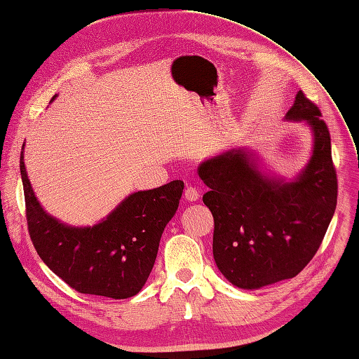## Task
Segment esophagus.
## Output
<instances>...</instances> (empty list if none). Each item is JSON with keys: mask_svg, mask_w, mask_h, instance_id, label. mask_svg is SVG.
Segmentation results:
<instances>
[{"mask_svg": "<svg viewBox=\"0 0 359 359\" xmlns=\"http://www.w3.org/2000/svg\"><path fill=\"white\" fill-rule=\"evenodd\" d=\"M184 198L187 201H190V203H194V201H196L199 198V191L195 187H187L184 191Z\"/></svg>", "mask_w": 359, "mask_h": 359, "instance_id": "1", "label": "esophagus"}]
</instances>
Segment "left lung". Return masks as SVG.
<instances>
[{"instance_id":"1","label":"left lung","mask_w":359,"mask_h":359,"mask_svg":"<svg viewBox=\"0 0 359 359\" xmlns=\"http://www.w3.org/2000/svg\"><path fill=\"white\" fill-rule=\"evenodd\" d=\"M285 118L304 123L313 137L311 158L292 180L260 168L247 147L198 165L208 187L203 201L215 219L216 266L241 290H260L299 274L316 256L335 213L337 172L320 109L299 91Z\"/></svg>"}]
</instances>
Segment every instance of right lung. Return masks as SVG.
I'll return each mask as SVG.
<instances>
[{"label": "right lung", "mask_w": 359, "mask_h": 359, "mask_svg": "<svg viewBox=\"0 0 359 359\" xmlns=\"http://www.w3.org/2000/svg\"><path fill=\"white\" fill-rule=\"evenodd\" d=\"M20 169L29 233L43 264L82 294L120 300L142 291L161 234L178 210L184 182L175 180L152 190L134 191L97 224L73 226L48 215L34 196L24 146Z\"/></svg>", "instance_id": "obj_1"}]
</instances>
